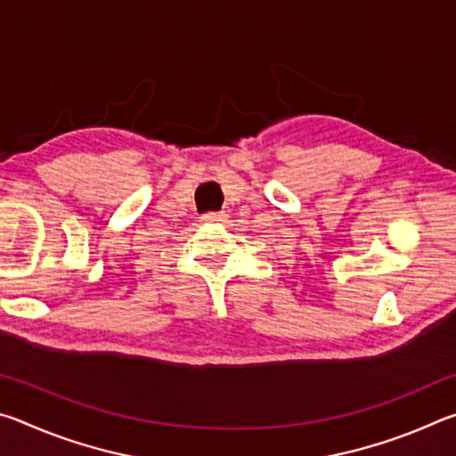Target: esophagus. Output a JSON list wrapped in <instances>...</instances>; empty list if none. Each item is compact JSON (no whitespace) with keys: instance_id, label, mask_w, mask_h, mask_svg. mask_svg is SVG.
<instances>
[{"instance_id":"esophagus-1","label":"esophagus","mask_w":456,"mask_h":456,"mask_svg":"<svg viewBox=\"0 0 456 456\" xmlns=\"http://www.w3.org/2000/svg\"><path fill=\"white\" fill-rule=\"evenodd\" d=\"M203 221L219 223V221H225V215H223V213H207V215H203Z\"/></svg>"}]
</instances>
